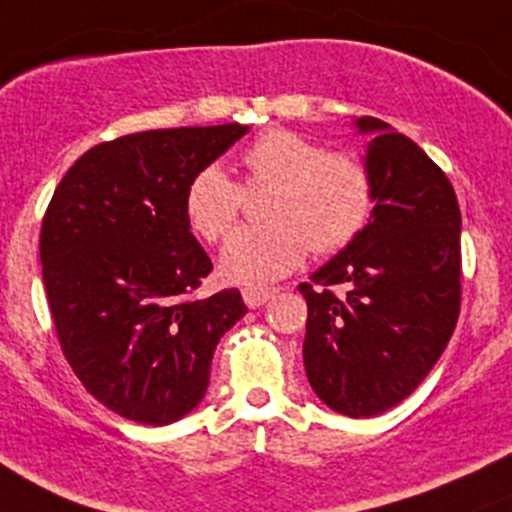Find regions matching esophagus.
Masks as SVG:
<instances>
[{"label": "esophagus", "instance_id": "esophagus-1", "mask_svg": "<svg viewBox=\"0 0 512 512\" xmlns=\"http://www.w3.org/2000/svg\"><path fill=\"white\" fill-rule=\"evenodd\" d=\"M275 292H277L275 287H245L242 289V299H245L247 307L257 309V307H262L267 299L275 297Z\"/></svg>", "mask_w": 512, "mask_h": 512}]
</instances>
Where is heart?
Listing matches in <instances>:
<instances>
[{
	"mask_svg": "<svg viewBox=\"0 0 512 512\" xmlns=\"http://www.w3.org/2000/svg\"><path fill=\"white\" fill-rule=\"evenodd\" d=\"M245 188H272L270 223L242 227L227 240L220 270L240 285H267L307 257L334 255L359 237L374 210V175L356 153L324 151L287 128L262 133L242 151ZM245 193L220 165L193 175L185 215L203 240L218 242L240 220Z\"/></svg>",
	"mask_w": 512,
	"mask_h": 512,
	"instance_id": "heart-1",
	"label": "heart"
}]
</instances>
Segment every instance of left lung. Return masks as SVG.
<instances>
[{"label": "left lung", "mask_w": 512, "mask_h": 512, "mask_svg": "<svg viewBox=\"0 0 512 512\" xmlns=\"http://www.w3.org/2000/svg\"><path fill=\"white\" fill-rule=\"evenodd\" d=\"M366 165L369 225L299 285L307 299L304 369L314 394L352 418L384 414L426 379L461 312V208L441 168L374 116ZM347 284L334 295L329 286Z\"/></svg>", "instance_id": "1"}]
</instances>
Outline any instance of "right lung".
Listing matches in <instances>:
<instances>
[{
    "instance_id": "1",
    "label": "right lung",
    "mask_w": 512,
    "mask_h": 512,
    "mask_svg": "<svg viewBox=\"0 0 512 512\" xmlns=\"http://www.w3.org/2000/svg\"><path fill=\"white\" fill-rule=\"evenodd\" d=\"M247 126L160 128L98 143L56 185L39 255L61 352L91 396L165 426L203 401L220 337L245 317L237 289L195 297L213 270L185 190Z\"/></svg>"
}]
</instances>
